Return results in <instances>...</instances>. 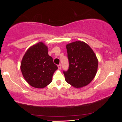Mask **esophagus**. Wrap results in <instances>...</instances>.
Listing matches in <instances>:
<instances>
[{"label":"esophagus","mask_w":122,"mask_h":122,"mask_svg":"<svg viewBox=\"0 0 122 122\" xmlns=\"http://www.w3.org/2000/svg\"><path fill=\"white\" fill-rule=\"evenodd\" d=\"M57 67H58V68L59 69H60L61 68V65H60H60H59L58 66H57Z\"/></svg>","instance_id":"34e87169"}]
</instances>
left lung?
Instances as JSON below:
<instances>
[{"mask_svg": "<svg viewBox=\"0 0 122 122\" xmlns=\"http://www.w3.org/2000/svg\"><path fill=\"white\" fill-rule=\"evenodd\" d=\"M69 67L63 71L66 81L76 88L87 86L97 73L98 61L89 45L76 41L66 45Z\"/></svg>", "mask_w": 122, "mask_h": 122, "instance_id": "8db88e82", "label": "left lung"}]
</instances>
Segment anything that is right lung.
Masks as SVG:
<instances>
[{
  "mask_svg": "<svg viewBox=\"0 0 122 122\" xmlns=\"http://www.w3.org/2000/svg\"><path fill=\"white\" fill-rule=\"evenodd\" d=\"M20 69L30 86L44 88L52 81L57 67L48 55V47L42 42H39L27 50L22 57Z\"/></svg>",
  "mask_w": 122,
  "mask_h": 122,
  "instance_id": "right-lung-1",
  "label": "right lung"
}]
</instances>
